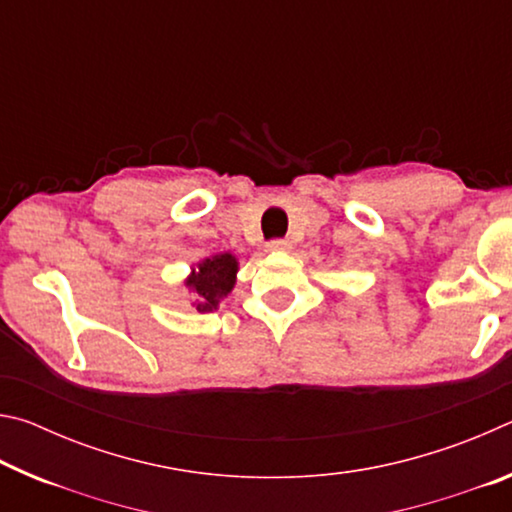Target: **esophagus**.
I'll list each match as a JSON object with an SVG mask.
<instances>
[{
  "instance_id": "obj_1",
  "label": "esophagus",
  "mask_w": 512,
  "mask_h": 512,
  "mask_svg": "<svg viewBox=\"0 0 512 512\" xmlns=\"http://www.w3.org/2000/svg\"><path fill=\"white\" fill-rule=\"evenodd\" d=\"M266 248L271 250V253H289L291 241H287V239H273V241H268Z\"/></svg>"
}]
</instances>
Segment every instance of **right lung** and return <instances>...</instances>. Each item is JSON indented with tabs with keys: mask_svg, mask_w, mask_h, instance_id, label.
<instances>
[{
	"mask_svg": "<svg viewBox=\"0 0 512 512\" xmlns=\"http://www.w3.org/2000/svg\"><path fill=\"white\" fill-rule=\"evenodd\" d=\"M239 262L232 253H219L212 257H205L192 266V271L185 277V289L194 293L196 311L207 314L219 307L223 298L235 289L237 282Z\"/></svg>",
	"mask_w": 512,
	"mask_h": 512,
	"instance_id": "right-lung-1",
	"label": "right lung"
}]
</instances>
